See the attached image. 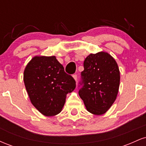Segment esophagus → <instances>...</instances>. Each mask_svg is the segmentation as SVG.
<instances>
[{
  "label": "esophagus",
  "mask_w": 146,
  "mask_h": 146,
  "mask_svg": "<svg viewBox=\"0 0 146 146\" xmlns=\"http://www.w3.org/2000/svg\"><path fill=\"white\" fill-rule=\"evenodd\" d=\"M73 78H74V80H75V81H77V79H78V76H77L76 74H74L73 75Z\"/></svg>",
  "instance_id": "esophagus-1"
}]
</instances>
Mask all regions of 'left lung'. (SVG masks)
<instances>
[{"label": "left lung", "mask_w": 146, "mask_h": 146, "mask_svg": "<svg viewBox=\"0 0 146 146\" xmlns=\"http://www.w3.org/2000/svg\"><path fill=\"white\" fill-rule=\"evenodd\" d=\"M82 87L79 95L86 110L95 115L106 113L116 100L120 72L115 60L104 51L90 53L84 62Z\"/></svg>", "instance_id": "left-lung-1"}]
</instances>
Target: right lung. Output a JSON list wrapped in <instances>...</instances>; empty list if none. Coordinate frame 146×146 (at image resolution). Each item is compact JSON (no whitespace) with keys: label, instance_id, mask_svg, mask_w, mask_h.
Wrapping results in <instances>:
<instances>
[{"label":"right lung","instance_id":"obj_1","mask_svg":"<svg viewBox=\"0 0 146 146\" xmlns=\"http://www.w3.org/2000/svg\"><path fill=\"white\" fill-rule=\"evenodd\" d=\"M23 80L31 104L46 117L62 111L66 95L76 86L56 56L33 57L25 68Z\"/></svg>","mask_w":146,"mask_h":146}]
</instances>
